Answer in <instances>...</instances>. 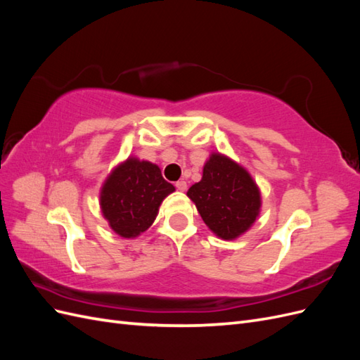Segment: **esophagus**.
I'll list each match as a JSON object with an SVG mask.
<instances>
[{
	"label": "esophagus",
	"mask_w": 360,
	"mask_h": 360,
	"mask_svg": "<svg viewBox=\"0 0 360 360\" xmlns=\"http://www.w3.org/2000/svg\"><path fill=\"white\" fill-rule=\"evenodd\" d=\"M176 188L179 189V191H181V192H184L188 189V184H186V181H183V180H179L177 183H176Z\"/></svg>",
	"instance_id": "esophagus-1"
}]
</instances>
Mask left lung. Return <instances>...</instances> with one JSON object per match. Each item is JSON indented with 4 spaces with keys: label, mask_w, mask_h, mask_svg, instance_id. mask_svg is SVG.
I'll use <instances>...</instances> for the list:
<instances>
[{
    "label": "left lung",
    "mask_w": 360,
    "mask_h": 360,
    "mask_svg": "<svg viewBox=\"0 0 360 360\" xmlns=\"http://www.w3.org/2000/svg\"><path fill=\"white\" fill-rule=\"evenodd\" d=\"M205 225L224 240L243 234L259 213L261 197L248 171L214 153L205 162L201 181L188 191Z\"/></svg>",
    "instance_id": "8db88e82"
}]
</instances>
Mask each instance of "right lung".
Listing matches in <instances>:
<instances>
[{"label":"right lung","instance_id":"1","mask_svg":"<svg viewBox=\"0 0 360 360\" xmlns=\"http://www.w3.org/2000/svg\"><path fill=\"white\" fill-rule=\"evenodd\" d=\"M171 192L174 186L162 177L159 167L130 158L106 179L102 212L118 236L132 238L153 224L160 202Z\"/></svg>","mask_w":360,"mask_h":360}]
</instances>
